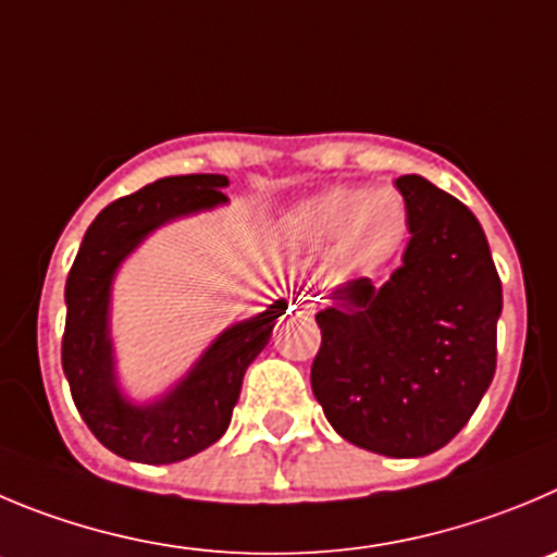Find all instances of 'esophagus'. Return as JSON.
<instances>
[{"mask_svg":"<svg viewBox=\"0 0 557 557\" xmlns=\"http://www.w3.org/2000/svg\"><path fill=\"white\" fill-rule=\"evenodd\" d=\"M315 302H319V296H313V294H299V296H296V305H294V308L299 310V313L313 315V313H315Z\"/></svg>","mask_w":557,"mask_h":557,"instance_id":"1","label":"esophagus"}]
</instances>
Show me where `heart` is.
I'll return each mask as SVG.
<instances>
[{"label":"heart","mask_w":557,"mask_h":557,"mask_svg":"<svg viewBox=\"0 0 557 557\" xmlns=\"http://www.w3.org/2000/svg\"><path fill=\"white\" fill-rule=\"evenodd\" d=\"M409 231V211L401 191L332 186L315 191L283 216V233L302 249L330 247L337 269H373L398 252Z\"/></svg>","instance_id":"1"}]
</instances>
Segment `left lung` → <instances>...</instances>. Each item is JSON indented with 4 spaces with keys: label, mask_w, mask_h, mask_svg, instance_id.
<instances>
[{
    "label": "left lung",
    "mask_w": 557,
    "mask_h": 557,
    "mask_svg": "<svg viewBox=\"0 0 557 557\" xmlns=\"http://www.w3.org/2000/svg\"><path fill=\"white\" fill-rule=\"evenodd\" d=\"M409 244L387 283L337 285L315 313L310 384L357 448L418 459L448 445L490 389L503 288L481 222L420 175H401Z\"/></svg>",
    "instance_id": "1"
}]
</instances>
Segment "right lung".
Here are the masks:
<instances>
[{
    "label": "right lung",
    "mask_w": 557,
    "mask_h": 557,
    "mask_svg": "<svg viewBox=\"0 0 557 557\" xmlns=\"http://www.w3.org/2000/svg\"><path fill=\"white\" fill-rule=\"evenodd\" d=\"M225 175H173L109 202L82 238L65 283L62 371L87 429L112 454L139 465H173L214 445L231 425L244 371L267 349L285 299L222 330L195 366L153 401L123 393L109 330L112 283L128 255L181 216L225 206Z\"/></svg>",
    "instance_id": "right-lung-1"
}]
</instances>
